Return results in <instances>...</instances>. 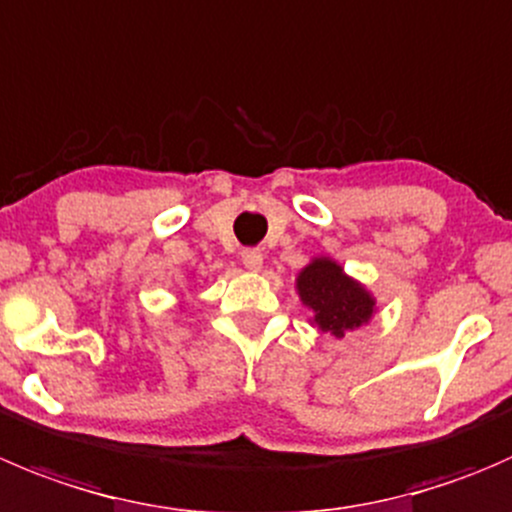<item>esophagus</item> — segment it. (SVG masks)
<instances>
[{
  "label": "esophagus",
  "instance_id": "esophagus-1",
  "mask_svg": "<svg viewBox=\"0 0 512 512\" xmlns=\"http://www.w3.org/2000/svg\"><path fill=\"white\" fill-rule=\"evenodd\" d=\"M242 265H245L247 270L257 272L262 267V252L257 250V247H247V250H242Z\"/></svg>",
  "mask_w": 512,
  "mask_h": 512
}]
</instances>
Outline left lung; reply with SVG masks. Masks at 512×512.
<instances>
[{
	"label": "left lung",
	"instance_id": "1",
	"mask_svg": "<svg viewBox=\"0 0 512 512\" xmlns=\"http://www.w3.org/2000/svg\"><path fill=\"white\" fill-rule=\"evenodd\" d=\"M297 292L315 312V325L335 337L365 325L375 310L370 292L360 282L350 280L330 257H317L300 272Z\"/></svg>",
	"mask_w": 512,
	"mask_h": 512
}]
</instances>
